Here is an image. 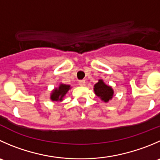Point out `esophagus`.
<instances>
[{
	"label": "esophagus",
	"instance_id": "34e87169",
	"mask_svg": "<svg viewBox=\"0 0 160 160\" xmlns=\"http://www.w3.org/2000/svg\"><path fill=\"white\" fill-rule=\"evenodd\" d=\"M85 83H86V82H85L84 80H81L79 81V84H80V86H84Z\"/></svg>",
	"mask_w": 160,
	"mask_h": 160
}]
</instances>
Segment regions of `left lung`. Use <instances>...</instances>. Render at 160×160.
Wrapping results in <instances>:
<instances>
[{
	"label": "left lung",
	"instance_id": "left-lung-1",
	"mask_svg": "<svg viewBox=\"0 0 160 160\" xmlns=\"http://www.w3.org/2000/svg\"><path fill=\"white\" fill-rule=\"evenodd\" d=\"M94 91L96 95L105 102H108L113 96V91L111 87L107 86L102 80H99V81L94 85Z\"/></svg>",
	"mask_w": 160,
	"mask_h": 160
}]
</instances>
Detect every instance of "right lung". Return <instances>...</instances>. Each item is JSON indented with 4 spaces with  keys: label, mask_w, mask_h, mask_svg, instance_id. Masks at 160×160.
I'll return each mask as SVG.
<instances>
[{
    "label": "right lung",
    "mask_w": 160,
    "mask_h": 160,
    "mask_svg": "<svg viewBox=\"0 0 160 160\" xmlns=\"http://www.w3.org/2000/svg\"><path fill=\"white\" fill-rule=\"evenodd\" d=\"M70 89L69 85L66 84H60L59 88L55 89L53 93L51 95V99L52 101H62V98L66 95L67 91Z\"/></svg>",
    "instance_id": "1"
}]
</instances>
